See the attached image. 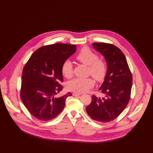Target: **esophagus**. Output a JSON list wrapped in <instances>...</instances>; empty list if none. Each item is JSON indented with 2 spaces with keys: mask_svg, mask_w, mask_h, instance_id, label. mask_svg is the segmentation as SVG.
Returning a JSON list of instances; mask_svg holds the SVG:
<instances>
[{
  "mask_svg": "<svg viewBox=\"0 0 153 153\" xmlns=\"http://www.w3.org/2000/svg\"><path fill=\"white\" fill-rule=\"evenodd\" d=\"M81 94L80 93H78V92H73V96H80Z\"/></svg>",
  "mask_w": 153,
  "mask_h": 153,
  "instance_id": "esophagus-1",
  "label": "esophagus"
}]
</instances>
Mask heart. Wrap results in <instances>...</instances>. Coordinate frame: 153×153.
I'll return each mask as SVG.
<instances>
[{
    "instance_id": "heart-1",
    "label": "heart",
    "mask_w": 153,
    "mask_h": 153,
    "mask_svg": "<svg viewBox=\"0 0 153 153\" xmlns=\"http://www.w3.org/2000/svg\"><path fill=\"white\" fill-rule=\"evenodd\" d=\"M76 59L81 63L89 66L91 75L98 81L102 80L107 71V65L103 59H98V55L87 47H84L78 53ZM73 64L71 61L66 60L61 67L62 74L64 77L70 78L73 75ZM94 85V81L91 78H75L67 83L69 91L75 92H84Z\"/></svg>"
}]
</instances>
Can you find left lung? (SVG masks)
<instances>
[{
	"instance_id": "1",
	"label": "left lung",
	"mask_w": 153,
	"mask_h": 153,
	"mask_svg": "<svg viewBox=\"0 0 153 153\" xmlns=\"http://www.w3.org/2000/svg\"><path fill=\"white\" fill-rule=\"evenodd\" d=\"M92 45L104 57L107 71L99 91L103 98L92 95L91 103L86 106L88 115L96 121L108 123L122 113L130 99L132 75L126 57L115 46L105 43Z\"/></svg>"
}]
</instances>
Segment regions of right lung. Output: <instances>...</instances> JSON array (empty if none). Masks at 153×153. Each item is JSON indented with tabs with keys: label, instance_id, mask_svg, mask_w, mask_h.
Listing matches in <instances>:
<instances>
[{
	"label": "right lung",
	"instance_id": "add662e5",
	"mask_svg": "<svg viewBox=\"0 0 153 153\" xmlns=\"http://www.w3.org/2000/svg\"><path fill=\"white\" fill-rule=\"evenodd\" d=\"M76 45L57 43L36 50L23 69L20 97L31 115L41 121H50L63 110L71 92L62 96L61 67L76 52Z\"/></svg>",
	"mask_w": 153,
	"mask_h": 153
}]
</instances>
